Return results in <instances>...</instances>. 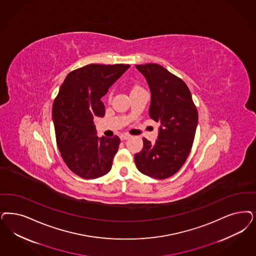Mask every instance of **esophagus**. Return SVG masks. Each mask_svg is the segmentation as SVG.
Listing matches in <instances>:
<instances>
[{"label":"esophagus","mask_w":256,"mask_h":256,"mask_svg":"<svg viewBox=\"0 0 256 256\" xmlns=\"http://www.w3.org/2000/svg\"><path fill=\"white\" fill-rule=\"evenodd\" d=\"M130 137V134H128V133H123V134H121L120 135V139L123 141V140H126V139H128Z\"/></svg>","instance_id":"34e87169"}]
</instances>
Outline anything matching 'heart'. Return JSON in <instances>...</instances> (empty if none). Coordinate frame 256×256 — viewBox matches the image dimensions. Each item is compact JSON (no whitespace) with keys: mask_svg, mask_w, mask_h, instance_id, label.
I'll list each match as a JSON object with an SVG mask.
<instances>
[{"mask_svg":"<svg viewBox=\"0 0 256 256\" xmlns=\"http://www.w3.org/2000/svg\"><path fill=\"white\" fill-rule=\"evenodd\" d=\"M138 88H141L140 87H134V88H132V90H138ZM112 96V92L110 94V97Z\"/></svg>","mask_w":256,"mask_h":256,"instance_id":"b5f03b06","label":"heart"}]
</instances>
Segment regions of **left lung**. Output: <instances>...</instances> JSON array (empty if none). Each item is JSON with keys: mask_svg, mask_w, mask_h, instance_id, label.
<instances>
[{"mask_svg": "<svg viewBox=\"0 0 256 256\" xmlns=\"http://www.w3.org/2000/svg\"><path fill=\"white\" fill-rule=\"evenodd\" d=\"M151 92L150 116L160 123L154 144L142 139L134 160L144 175L157 180L173 176L186 162L194 142L198 110L186 83L156 63L136 65Z\"/></svg>", "mask_w": 256, "mask_h": 256, "instance_id": "left-lung-1", "label": "left lung"}]
</instances>
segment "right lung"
<instances>
[{"mask_svg": "<svg viewBox=\"0 0 256 256\" xmlns=\"http://www.w3.org/2000/svg\"><path fill=\"white\" fill-rule=\"evenodd\" d=\"M130 67L88 64L72 70L54 101V126L62 159L70 171L83 178H97L112 169L120 139L98 138L94 117H104L101 98Z\"/></svg>", "mask_w": 256, "mask_h": 256, "instance_id": "right-lung-1", "label": "right lung"}]
</instances>
